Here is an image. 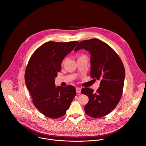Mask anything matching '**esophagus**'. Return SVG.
Returning a JSON list of instances; mask_svg holds the SVG:
<instances>
[{
    "instance_id": "34e87169",
    "label": "esophagus",
    "mask_w": 146,
    "mask_h": 146,
    "mask_svg": "<svg viewBox=\"0 0 146 146\" xmlns=\"http://www.w3.org/2000/svg\"><path fill=\"white\" fill-rule=\"evenodd\" d=\"M76 92H77V94H79V93H80V92H81V88H76Z\"/></svg>"
}]
</instances>
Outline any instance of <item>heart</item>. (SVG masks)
<instances>
[{
  "label": "heart",
  "instance_id": "obj_1",
  "mask_svg": "<svg viewBox=\"0 0 146 146\" xmlns=\"http://www.w3.org/2000/svg\"><path fill=\"white\" fill-rule=\"evenodd\" d=\"M64 60H65V59H64V60H63V63L64 62Z\"/></svg>",
  "mask_w": 146,
  "mask_h": 146
}]
</instances>
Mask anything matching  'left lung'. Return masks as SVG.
I'll return each mask as SVG.
<instances>
[{
	"instance_id": "left-lung-1",
	"label": "left lung",
	"mask_w": 146,
	"mask_h": 146,
	"mask_svg": "<svg viewBox=\"0 0 146 146\" xmlns=\"http://www.w3.org/2000/svg\"><path fill=\"white\" fill-rule=\"evenodd\" d=\"M83 48L91 55V78L101 81L96 92L89 88L82 89L81 93L89 98L84 110L88 115L99 118L110 113L119 103L123 91L125 68L117 53L100 40L82 41L74 51Z\"/></svg>"
}]
</instances>
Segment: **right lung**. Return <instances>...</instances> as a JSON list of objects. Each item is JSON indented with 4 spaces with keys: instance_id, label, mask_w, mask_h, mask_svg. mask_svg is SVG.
Returning <instances> with one entry per match:
<instances>
[{
    "instance_id": "1",
    "label": "right lung",
    "mask_w": 146,
    "mask_h": 146,
    "mask_svg": "<svg viewBox=\"0 0 146 146\" xmlns=\"http://www.w3.org/2000/svg\"><path fill=\"white\" fill-rule=\"evenodd\" d=\"M78 42H47L34 52L28 61L26 85L33 104L46 117L56 119L64 115L76 95L72 85L56 87L54 78L61 70V61Z\"/></svg>"
}]
</instances>
